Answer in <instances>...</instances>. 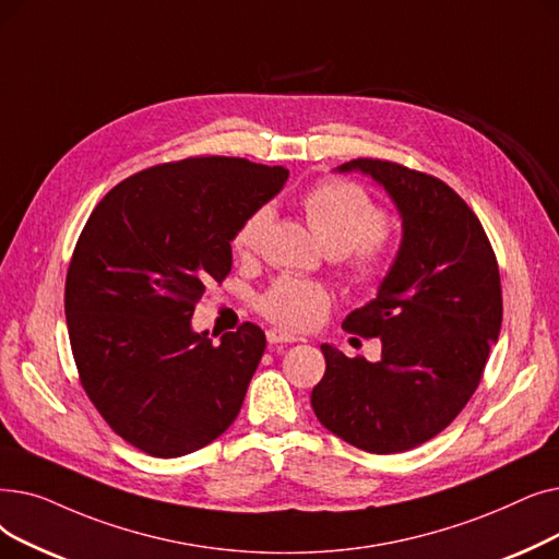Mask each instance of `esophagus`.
Returning a JSON list of instances; mask_svg holds the SVG:
<instances>
[{
	"label": "esophagus",
	"mask_w": 559,
	"mask_h": 559,
	"mask_svg": "<svg viewBox=\"0 0 559 559\" xmlns=\"http://www.w3.org/2000/svg\"><path fill=\"white\" fill-rule=\"evenodd\" d=\"M265 336H269V343H273V345L275 343H294V341H298L290 332H284V330H277V328L265 332Z\"/></svg>",
	"instance_id": "obj_1"
}]
</instances>
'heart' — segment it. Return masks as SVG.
Wrapping results in <instances>:
<instances>
[{"label": "heart", "instance_id": "heart-1", "mask_svg": "<svg viewBox=\"0 0 559 559\" xmlns=\"http://www.w3.org/2000/svg\"><path fill=\"white\" fill-rule=\"evenodd\" d=\"M302 206L313 236L330 257H343L357 284H370L384 273L389 259L386 214L364 189L348 181H325L305 195ZM271 223V204L254 209L238 227L234 250L243 257L254 254ZM328 305L330 296L323 286L290 277L277 280L259 302L265 316L288 328L309 325Z\"/></svg>", "mask_w": 559, "mask_h": 559}]
</instances>
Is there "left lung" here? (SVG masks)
<instances>
[{"instance_id":"8db88e82","label":"left lung","mask_w":559,"mask_h":559,"mask_svg":"<svg viewBox=\"0 0 559 559\" xmlns=\"http://www.w3.org/2000/svg\"><path fill=\"white\" fill-rule=\"evenodd\" d=\"M334 173L373 179L403 236L376 298L343 321L359 336H380V359H350L323 343L325 376L311 407L343 441L403 453L448 428L480 384L502 323L498 263L480 221L441 179L378 158Z\"/></svg>"}]
</instances>
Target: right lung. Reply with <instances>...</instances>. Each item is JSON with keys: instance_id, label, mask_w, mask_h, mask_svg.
Here are the masks:
<instances>
[{"instance_id": "1", "label": "right lung", "mask_w": 559, "mask_h": 559, "mask_svg": "<svg viewBox=\"0 0 559 559\" xmlns=\"http://www.w3.org/2000/svg\"><path fill=\"white\" fill-rule=\"evenodd\" d=\"M286 179L284 166L229 156L154 166L106 193L79 236L66 280L74 364L104 420L143 453H195L241 412L265 334L246 323L214 343L191 318L231 271L238 227Z\"/></svg>"}]
</instances>
